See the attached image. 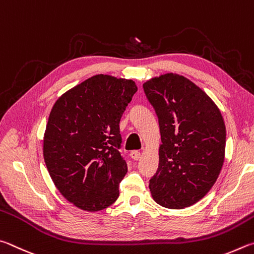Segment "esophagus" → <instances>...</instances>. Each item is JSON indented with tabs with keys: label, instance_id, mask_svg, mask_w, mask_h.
Wrapping results in <instances>:
<instances>
[{
	"label": "esophagus",
	"instance_id": "esophagus-1",
	"mask_svg": "<svg viewBox=\"0 0 254 254\" xmlns=\"http://www.w3.org/2000/svg\"><path fill=\"white\" fill-rule=\"evenodd\" d=\"M129 155H130V157L134 159V161H138V159L140 158V152H138V150H132Z\"/></svg>",
	"mask_w": 254,
	"mask_h": 254
}]
</instances>
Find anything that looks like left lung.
I'll return each instance as SVG.
<instances>
[{
	"label": "left lung",
	"instance_id": "8db88e82",
	"mask_svg": "<svg viewBox=\"0 0 254 254\" xmlns=\"http://www.w3.org/2000/svg\"><path fill=\"white\" fill-rule=\"evenodd\" d=\"M143 88L158 117L162 139L150 193L164 207L193 205L212 189L223 166L226 131L221 111L183 75L162 74Z\"/></svg>",
	"mask_w": 254,
	"mask_h": 254
}]
</instances>
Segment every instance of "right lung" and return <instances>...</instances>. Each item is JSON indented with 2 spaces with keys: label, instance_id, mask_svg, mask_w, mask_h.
Returning <instances> with one entry per match:
<instances>
[{
  "label": "right lung",
  "instance_id": "obj_1",
  "mask_svg": "<svg viewBox=\"0 0 254 254\" xmlns=\"http://www.w3.org/2000/svg\"><path fill=\"white\" fill-rule=\"evenodd\" d=\"M137 91L132 80L97 74L53 105L43 157L56 188L83 211L97 212L119 196L127 164L119 152L120 118Z\"/></svg>",
  "mask_w": 254,
  "mask_h": 254
}]
</instances>
